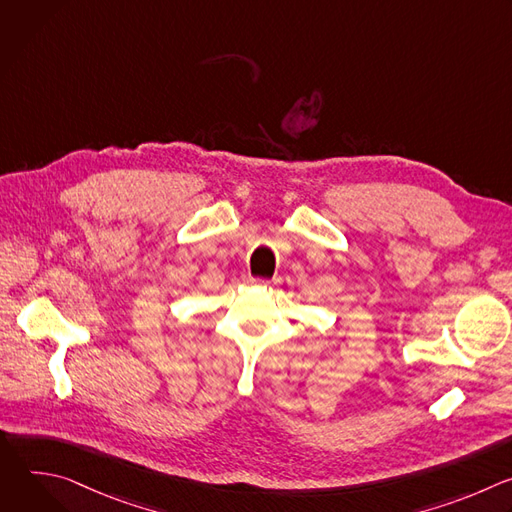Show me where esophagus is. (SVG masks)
Instances as JSON below:
<instances>
[{"label": "esophagus", "mask_w": 512, "mask_h": 512, "mask_svg": "<svg viewBox=\"0 0 512 512\" xmlns=\"http://www.w3.org/2000/svg\"><path fill=\"white\" fill-rule=\"evenodd\" d=\"M249 283L251 285H277L279 283V279H259V277H249Z\"/></svg>", "instance_id": "34e87169"}]
</instances>
